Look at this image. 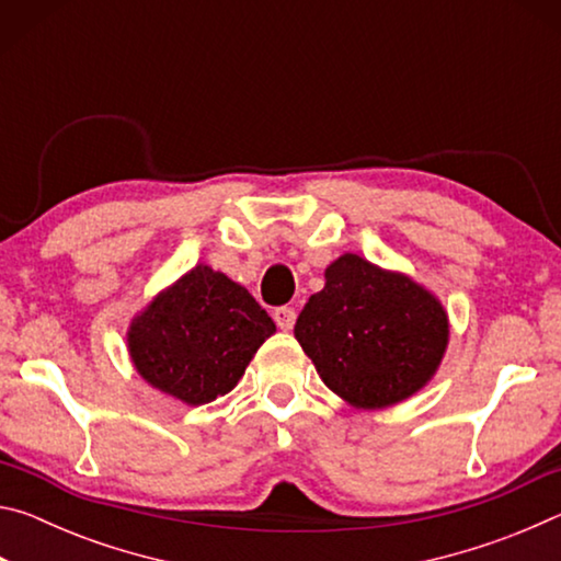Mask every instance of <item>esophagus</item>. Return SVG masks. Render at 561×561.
I'll list each match as a JSON object with an SVG mask.
<instances>
[{
	"instance_id": "esophagus-1",
	"label": "esophagus",
	"mask_w": 561,
	"mask_h": 561,
	"mask_svg": "<svg viewBox=\"0 0 561 561\" xmlns=\"http://www.w3.org/2000/svg\"><path fill=\"white\" fill-rule=\"evenodd\" d=\"M274 321H277V327L282 331H289L294 327V321H297V311H294L291 307L274 309Z\"/></svg>"
}]
</instances>
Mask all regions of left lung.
<instances>
[{"label": "left lung", "instance_id": "8db88e82", "mask_svg": "<svg viewBox=\"0 0 561 561\" xmlns=\"http://www.w3.org/2000/svg\"><path fill=\"white\" fill-rule=\"evenodd\" d=\"M311 294L294 336L331 391L360 411L405 401L428 386L450 341L448 311L403 272L341 254Z\"/></svg>", "mask_w": 561, "mask_h": 561}]
</instances>
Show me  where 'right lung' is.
Segmentation results:
<instances>
[{
	"label": "right lung",
	"instance_id": "add662e5",
	"mask_svg": "<svg viewBox=\"0 0 561 561\" xmlns=\"http://www.w3.org/2000/svg\"><path fill=\"white\" fill-rule=\"evenodd\" d=\"M277 327L242 284L195 264L130 319L128 354L148 386L187 405L230 393Z\"/></svg>",
	"mask_w": 561,
	"mask_h": 561
}]
</instances>
